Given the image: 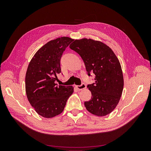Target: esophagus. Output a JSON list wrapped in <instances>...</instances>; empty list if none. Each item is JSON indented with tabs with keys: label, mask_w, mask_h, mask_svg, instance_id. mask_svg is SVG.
<instances>
[{
	"label": "esophagus",
	"mask_w": 151,
	"mask_h": 151,
	"mask_svg": "<svg viewBox=\"0 0 151 151\" xmlns=\"http://www.w3.org/2000/svg\"><path fill=\"white\" fill-rule=\"evenodd\" d=\"M76 88H77V89L81 91V90H83V89H85V88H86V85L84 83H83V84H82L80 85V86H76Z\"/></svg>",
	"instance_id": "obj_1"
}]
</instances>
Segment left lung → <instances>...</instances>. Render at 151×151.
Returning <instances> with one entry per match:
<instances>
[{
  "label": "left lung",
  "mask_w": 151,
  "mask_h": 151,
  "mask_svg": "<svg viewBox=\"0 0 151 151\" xmlns=\"http://www.w3.org/2000/svg\"><path fill=\"white\" fill-rule=\"evenodd\" d=\"M69 47L81 57L88 76L91 72L96 76L95 83L88 85L92 97L84 102L87 110L98 116L108 115L119 102L124 84L116 55L106 44L92 39L76 40Z\"/></svg>",
  "instance_id": "1"
}]
</instances>
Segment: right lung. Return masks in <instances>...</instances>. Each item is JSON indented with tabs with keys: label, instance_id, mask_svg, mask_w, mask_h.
I'll return each instance as SVG.
<instances>
[{
	"label": "right lung",
	"instance_id": "add662e5",
	"mask_svg": "<svg viewBox=\"0 0 151 151\" xmlns=\"http://www.w3.org/2000/svg\"><path fill=\"white\" fill-rule=\"evenodd\" d=\"M73 40L63 36L50 41L36 52L27 68V98L36 112L44 118H53L60 114L74 92L72 86L56 84L57 75L61 72L62 53Z\"/></svg>",
	"mask_w": 151,
	"mask_h": 151
}]
</instances>
